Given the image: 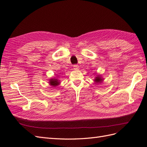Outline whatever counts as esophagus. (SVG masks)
Returning a JSON list of instances; mask_svg holds the SVG:
<instances>
[{
  "label": "esophagus",
  "instance_id": "34e87169",
  "mask_svg": "<svg viewBox=\"0 0 147 147\" xmlns=\"http://www.w3.org/2000/svg\"><path fill=\"white\" fill-rule=\"evenodd\" d=\"M73 67H74V70H78L79 69V66L77 65H74L73 66Z\"/></svg>",
  "mask_w": 147,
  "mask_h": 147
}]
</instances>
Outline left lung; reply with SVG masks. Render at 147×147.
I'll list each match as a JSON object with an SVG mask.
<instances>
[{
	"instance_id": "obj_1",
	"label": "left lung",
	"mask_w": 147,
	"mask_h": 147,
	"mask_svg": "<svg viewBox=\"0 0 147 147\" xmlns=\"http://www.w3.org/2000/svg\"><path fill=\"white\" fill-rule=\"evenodd\" d=\"M104 80V79L102 78V76H100V75H97L96 77L94 78V81L96 84H100L102 83V81Z\"/></svg>"
}]
</instances>
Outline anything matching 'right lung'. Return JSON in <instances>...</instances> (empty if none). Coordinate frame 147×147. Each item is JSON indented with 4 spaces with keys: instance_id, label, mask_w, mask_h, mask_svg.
I'll return each mask as SVG.
<instances>
[{
    "instance_id": "right-lung-1",
    "label": "right lung",
    "mask_w": 147,
    "mask_h": 147,
    "mask_svg": "<svg viewBox=\"0 0 147 147\" xmlns=\"http://www.w3.org/2000/svg\"><path fill=\"white\" fill-rule=\"evenodd\" d=\"M48 83L51 86H52V88H55L56 86H58L60 84V81L57 78H53L49 80Z\"/></svg>"
}]
</instances>
